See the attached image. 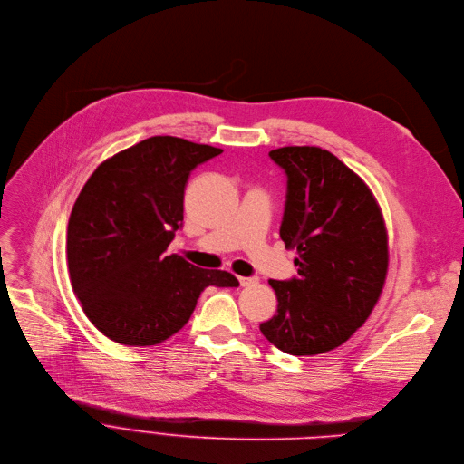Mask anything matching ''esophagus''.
I'll return each instance as SVG.
<instances>
[{"mask_svg":"<svg viewBox=\"0 0 464 464\" xmlns=\"http://www.w3.org/2000/svg\"><path fill=\"white\" fill-rule=\"evenodd\" d=\"M238 283L242 285V286H251V285H256V283H259V277H238Z\"/></svg>","mask_w":464,"mask_h":464,"instance_id":"1","label":"esophagus"}]
</instances>
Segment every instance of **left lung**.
<instances>
[{
  "instance_id": "obj_1",
  "label": "left lung",
  "mask_w": 464,
  "mask_h": 464,
  "mask_svg": "<svg viewBox=\"0 0 464 464\" xmlns=\"http://www.w3.org/2000/svg\"><path fill=\"white\" fill-rule=\"evenodd\" d=\"M268 155L286 174L279 237L298 249V277L268 281L277 313L261 333L290 355L325 353L350 339L382 296L383 215L366 183L327 150L286 146Z\"/></svg>"
}]
</instances>
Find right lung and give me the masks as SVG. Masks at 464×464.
<instances>
[{
	"mask_svg": "<svg viewBox=\"0 0 464 464\" xmlns=\"http://www.w3.org/2000/svg\"><path fill=\"white\" fill-rule=\"evenodd\" d=\"M220 148L151 137L102 162L68 222V270L87 318L123 346H155L176 334L210 286H238L233 274L203 270L168 246L183 226L194 168Z\"/></svg>",
	"mask_w": 464,
	"mask_h": 464,
	"instance_id": "right-lung-1",
	"label": "right lung"
}]
</instances>
